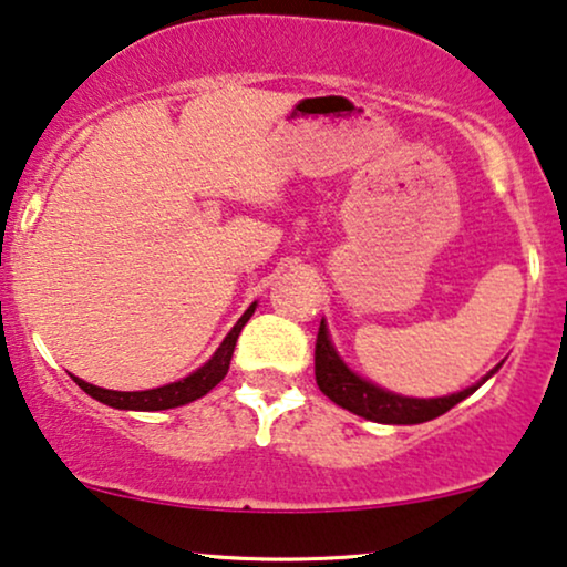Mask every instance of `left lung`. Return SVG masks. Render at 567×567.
<instances>
[{
  "mask_svg": "<svg viewBox=\"0 0 567 567\" xmlns=\"http://www.w3.org/2000/svg\"><path fill=\"white\" fill-rule=\"evenodd\" d=\"M313 371H317L319 390L324 392L332 403L346 408L350 413L363 415V419L377 421V424H424V421H432L436 415L447 413L450 408H455L461 400L468 398L471 392H476L478 384L486 382L497 369L489 371L476 386H468V390L457 392V395L434 400L392 395V392L382 390V386L371 384L367 379L353 374V371L340 361L332 342H329L324 321H321L317 334V350H313Z\"/></svg>",
  "mask_w": 567,
  "mask_h": 567,
  "instance_id": "left-lung-1",
  "label": "left lung"
}]
</instances>
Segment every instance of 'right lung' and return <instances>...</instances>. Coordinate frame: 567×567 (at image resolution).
Segmentation results:
<instances>
[{"label": "right lung", "instance_id": "1", "mask_svg": "<svg viewBox=\"0 0 567 567\" xmlns=\"http://www.w3.org/2000/svg\"><path fill=\"white\" fill-rule=\"evenodd\" d=\"M254 311H256V303H250L248 311L238 319V324L230 329V334L221 340L217 353L209 358V363H204V367L193 371L190 377L181 379V382H172L167 386H156V390H143V392H114V390H102V386H93L78 377L73 379L85 395H91L93 400H99V403L104 405L123 408V411H167V408L193 403V400L204 398L212 386H217L221 379H225L227 369H230V358H233L235 342H238L240 329L246 327V321L250 319V313Z\"/></svg>", "mask_w": 567, "mask_h": 567}]
</instances>
